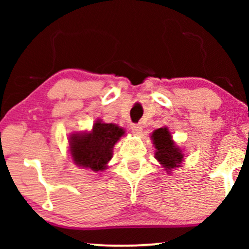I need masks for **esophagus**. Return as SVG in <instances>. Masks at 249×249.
Segmentation results:
<instances>
[{
    "label": "esophagus",
    "instance_id": "obj_1",
    "mask_svg": "<svg viewBox=\"0 0 249 249\" xmlns=\"http://www.w3.org/2000/svg\"><path fill=\"white\" fill-rule=\"evenodd\" d=\"M131 130L135 135H141L142 131V124H132L131 125Z\"/></svg>",
    "mask_w": 249,
    "mask_h": 249
}]
</instances>
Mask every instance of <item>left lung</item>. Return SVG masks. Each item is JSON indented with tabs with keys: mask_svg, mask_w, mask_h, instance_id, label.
<instances>
[{
	"mask_svg": "<svg viewBox=\"0 0 249 249\" xmlns=\"http://www.w3.org/2000/svg\"><path fill=\"white\" fill-rule=\"evenodd\" d=\"M151 137L156 148L155 159L165 171L170 173L173 169L179 168L183 161V153L173 142L172 135L168 127L156 129L155 131H153Z\"/></svg>",
	"mask_w": 249,
	"mask_h": 249,
	"instance_id": "1",
	"label": "left lung"
}]
</instances>
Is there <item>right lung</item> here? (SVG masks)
Listing matches in <instances>:
<instances>
[{"instance_id":"1","label":"right lung","mask_w":249,"mask_h":249,"mask_svg":"<svg viewBox=\"0 0 249 249\" xmlns=\"http://www.w3.org/2000/svg\"><path fill=\"white\" fill-rule=\"evenodd\" d=\"M124 130L113 124L97 120L88 132H76L69 138L70 154L76 165L93 171H103L113 155V147Z\"/></svg>"}]
</instances>
